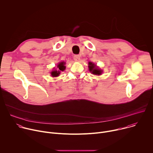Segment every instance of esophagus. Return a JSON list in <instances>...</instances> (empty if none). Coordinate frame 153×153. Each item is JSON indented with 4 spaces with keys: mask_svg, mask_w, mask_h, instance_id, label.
<instances>
[{
    "mask_svg": "<svg viewBox=\"0 0 153 153\" xmlns=\"http://www.w3.org/2000/svg\"><path fill=\"white\" fill-rule=\"evenodd\" d=\"M74 60L76 61V62H79L80 60V57L79 55H75L74 56Z\"/></svg>",
    "mask_w": 153,
    "mask_h": 153,
    "instance_id": "esophagus-1",
    "label": "esophagus"
}]
</instances>
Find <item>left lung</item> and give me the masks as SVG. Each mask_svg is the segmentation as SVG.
<instances>
[{"instance_id":"8db88e82","label":"left lung","mask_w":153,"mask_h":153,"mask_svg":"<svg viewBox=\"0 0 153 153\" xmlns=\"http://www.w3.org/2000/svg\"><path fill=\"white\" fill-rule=\"evenodd\" d=\"M88 67H89V70L90 73H91L93 74L94 75H101L102 73V70H100L98 67L96 66V65L93 63V62H90L88 63Z\"/></svg>"}]
</instances>
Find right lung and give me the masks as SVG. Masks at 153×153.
<instances>
[{"label":"right lung","instance_id":"right-lung-1","mask_svg":"<svg viewBox=\"0 0 153 153\" xmlns=\"http://www.w3.org/2000/svg\"><path fill=\"white\" fill-rule=\"evenodd\" d=\"M65 62H60L58 63V65H57V68L58 71L56 70V68H54V70H53L51 72V76L52 77H57L59 76V74H60L61 71H63L65 70Z\"/></svg>","mask_w":153,"mask_h":153}]
</instances>
